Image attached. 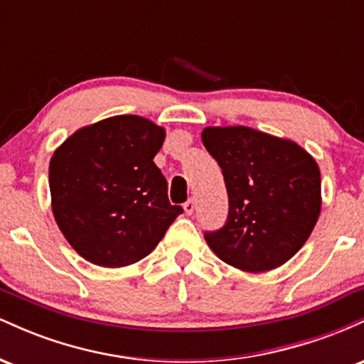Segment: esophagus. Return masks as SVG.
<instances>
[{
    "label": "esophagus",
    "instance_id": "obj_1",
    "mask_svg": "<svg viewBox=\"0 0 364 364\" xmlns=\"http://www.w3.org/2000/svg\"><path fill=\"white\" fill-rule=\"evenodd\" d=\"M183 208H185V212H186L188 215L193 214V210H195V202H193V198H190V200H188V202H185V205H183Z\"/></svg>",
    "mask_w": 364,
    "mask_h": 364
}]
</instances>
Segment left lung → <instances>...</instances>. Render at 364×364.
Wrapping results in <instances>:
<instances>
[{"label":"left lung","mask_w":364,"mask_h":364,"mask_svg":"<svg viewBox=\"0 0 364 364\" xmlns=\"http://www.w3.org/2000/svg\"><path fill=\"white\" fill-rule=\"evenodd\" d=\"M202 141L223 169L229 217L205 241L220 260L250 274L291 260L321 208L320 168L296 141L248 127H207Z\"/></svg>","instance_id":"left-lung-1"}]
</instances>
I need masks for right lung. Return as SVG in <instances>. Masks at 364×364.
<instances>
[{
	"instance_id": "right-lung-1",
	"label": "right lung",
	"mask_w": 364,
	"mask_h": 364,
	"mask_svg": "<svg viewBox=\"0 0 364 364\" xmlns=\"http://www.w3.org/2000/svg\"><path fill=\"white\" fill-rule=\"evenodd\" d=\"M166 129L136 114L78 128L49 162L53 215L87 262L118 269L152 252L183 208L154 164Z\"/></svg>"
}]
</instances>
